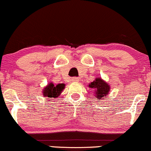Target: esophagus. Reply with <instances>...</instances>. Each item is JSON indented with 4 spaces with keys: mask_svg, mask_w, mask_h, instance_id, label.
<instances>
[{
    "mask_svg": "<svg viewBox=\"0 0 151 151\" xmlns=\"http://www.w3.org/2000/svg\"><path fill=\"white\" fill-rule=\"evenodd\" d=\"M72 81H79V77H73L72 79Z\"/></svg>",
    "mask_w": 151,
    "mask_h": 151,
    "instance_id": "1",
    "label": "esophagus"
}]
</instances>
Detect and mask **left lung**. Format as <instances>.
<instances>
[{
	"label": "left lung",
	"instance_id": "left-lung-1",
	"mask_svg": "<svg viewBox=\"0 0 151 151\" xmlns=\"http://www.w3.org/2000/svg\"><path fill=\"white\" fill-rule=\"evenodd\" d=\"M89 87L94 89L93 91H95L94 94L96 97L95 99H98L99 101L102 98H106L110 91V86L109 85L108 83L99 77L96 78L94 81L90 83Z\"/></svg>",
	"mask_w": 151,
	"mask_h": 151
}]
</instances>
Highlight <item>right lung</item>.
Listing matches in <instances>:
<instances>
[{"label": "right lung", "instance_id": "obj_1", "mask_svg": "<svg viewBox=\"0 0 151 151\" xmlns=\"http://www.w3.org/2000/svg\"><path fill=\"white\" fill-rule=\"evenodd\" d=\"M65 84H58L55 85L53 83H50L47 86L44 88L42 90L43 96L50 99L58 97L61 94L62 91L65 89Z\"/></svg>", "mask_w": 151, "mask_h": 151}]
</instances>
